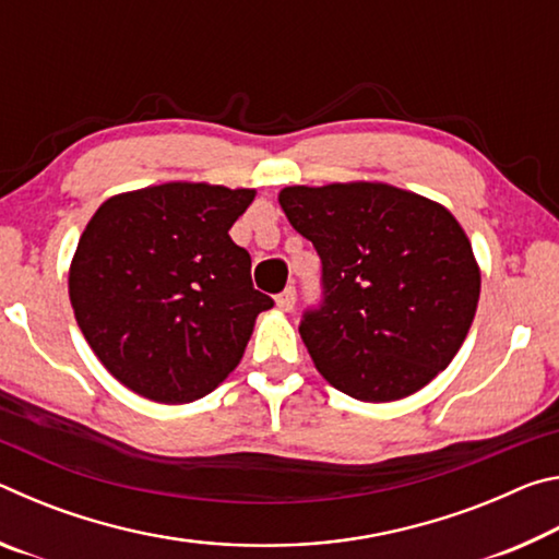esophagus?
Wrapping results in <instances>:
<instances>
[{
  "mask_svg": "<svg viewBox=\"0 0 559 559\" xmlns=\"http://www.w3.org/2000/svg\"><path fill=\"white\" fill-rule=\"evenodd\" d=\"M276 306L281 310H286V313H290L293 308H296V288H286L283 293H278L276 296Z\"/></svg>",
  "mask_w": 559,
  "mask_h": 559,
  "instance_id": "1",
  "label": "esophagus"
}]
</instances>
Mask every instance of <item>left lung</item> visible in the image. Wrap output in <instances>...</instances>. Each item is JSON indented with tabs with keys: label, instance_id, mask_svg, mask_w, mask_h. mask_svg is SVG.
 <instances>
[{
	"label": "left lung",
	"instance_id": "obj_1",
	"mask_svg": "<svg viewBox=\"0 0 559 559\" xmlns=\"http://www.w3.org/2000/svg\"><path fill=\"white\" fill-rule=\"evenodd\" d=\"M278 204L323 261L325 306L300 337L328 384L382 404L447 370L480 296V266L447 206L365 179L283 187Z\"/></svg>",
	"mask_w": 559,
	"mask_h": 559
}]
</instances>
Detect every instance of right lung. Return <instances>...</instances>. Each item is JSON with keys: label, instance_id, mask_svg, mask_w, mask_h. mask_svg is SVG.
Returning a JSON list of instances; mask_svg holds the SVG:
<instances>
[{"label": "right lung", "instance_id": "add662e5", "mask_svg": "<svg viewBox=\"0 0 559 559\" xmlns=\"http://www.w3.org/2000/svg\"><path fill=\"white\" fill-rule=\"evenodd\" d=\"M257 189L167 182L120 192L91 216L69 298L103 367L145 400L187 404L241 362L273 300L229 236Z\"/></svg>", "mask_w": 559, "mask_h": 559}]
</instances>
